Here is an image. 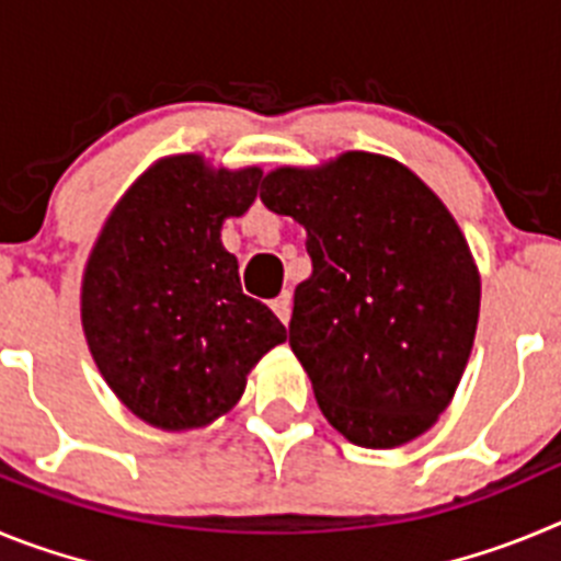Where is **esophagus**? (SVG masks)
<instances>
[{
	"mask_svg": "<svg viewBox=\"0 0 561 561\" xmlns=\"http://www.w3.org/2000/svg\"><path fill=\"white\" fill-rule=\"evenodd\" d=\"M272 311L277 314V320L280 323H289V317H291V295L289 291H284V295H277L275 300H272Z\"/></svg>",
	"mask_w": 561,
	"mask_h": 561,
	"instance_id": "esophagus-1",
	"label": "esophagus"
}]
</instances>
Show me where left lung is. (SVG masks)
Segmentation results:
<instances>
[{"instance_id":"left-lung-1","label":"left lung","mask_w":561,"mask_h":561,"mask_svg":"<svg viewBox=\"0 0 561 561\" xmlns=\"http://www.w3.org/2000/svg\"><path fill=\"white\" fill-rule=\"evenodd\" d=\"M272 213L306 227L311 275L289 345L331 427L393 449L433 427L472 354L480 275L444 202L401 162L345 151L261 182Z\"/></svg>"}]
</instances>
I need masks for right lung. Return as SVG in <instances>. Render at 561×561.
Returning a JSON list of instances; mask_svg holds the SVG:
<instances>
[{"instance_id":"1","label":"right lung","mask_w":561,"mask_h":561,"mask_svg":"<svg viewBox=\"0 0 561 561\" xmlns=\"http://www.w3.org/2000/svg\"><path fill=\"white\" fill-rule=\"evenodd\" d=\"M261 168H210L199 153L153 162L108 213L89 252L81 323L114 396L151 427L182 433L230 413L247 374L286 340L241 291L221 225L244 216Z\"/></svg>"}]
</instances>
